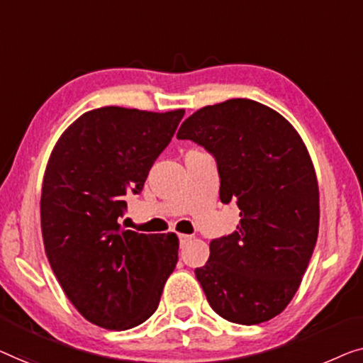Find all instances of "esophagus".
Returning a JSON list of instances; mask_svg holds the SVG:
<instances>
[{"label":"esophagus","mask_w":363,"mask_h":363,"mask_svg":"<svg viewBox=\"0 0 363 363\" xmlns=\"http://www.w3.org/2000/svg\"><path fill=\"white\" fill-rule=\"evenodd\" d=\"M191 235H179V245L181 247H184V245H186L187 242H191Z\"/></svg>","instance_id":"34e87169"}]
</instances>
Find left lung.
<instances>
[{
    "instance_id": "obj_1",
    "label": "left lung",
    "mask_w": 363,
    "mask_h": 363,
    "mask_svg": "<svg viewBox=\"0 0 363 363\" xmlns=\"http://www.w3.org/2000/svg\"><path fill=\"white\" fill-rule=\"evenodd\" d=\"M216 157L220 201L240 208L237 230L211 242L196 278L220 318L253 325L278 315L298 291L319 232V187L303 140L255 100L208 105L181 125Z\"/></svg>"
}]
</instances>
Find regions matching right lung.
<instances>
[{
  "instance_id": "obj_1",
  "label": "right lung",
  "mask_w": 363,
  "mask_h": 363,
  "mask_svg": "<svg viewBox=\"0 0 363 363\" xmlns=\"http://www.w3.org/2000/svg\"><path fill=\"white\" fill-rule=\"evenodd\" d=\"M184 110L104 106L59 138L45 167L40 228L50 268L75 309L110 330L151 318L174 272L176 233L125 230L126 194H140Z\"/></svg>"
}]
</instances>
